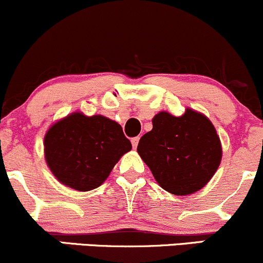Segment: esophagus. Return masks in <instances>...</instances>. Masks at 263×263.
Masks as SVG:
<instances>
[{
    "instance_id": "esophagus-1",
    "label": "esophagus",
    "mask_w": 263,
    "mask_h": 263,
    "mask_svg": "<svg viewBox=\"0 0 263 263\" xmlns=\"http://www.w3.org/2000/svg\"><path fill=\"white\" fill-rule=\"evenodd\" d=\"M139 141H140V137H134V139L131 140L132 146H134V148L137 147V145H139Z\"/></svg>"
}]
</instances>
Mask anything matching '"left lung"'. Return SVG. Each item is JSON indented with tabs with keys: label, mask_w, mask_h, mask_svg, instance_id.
<instances>
[{
	"label": "left lung",
	"mask_w": 263,
	"mask_h": 263,
	"mask_svg": "<svg viewBox=\"0 0 263 263\" xmlns=\"http://www.w3.org/2000/svg\"><path fill=\"white\" fill-rule=\"evenodd\" d=\"M137 153L161 188L187 196L213 178L222 150L210 119L187 108L181 117L168 112L154 117L153 129L140 139Z\"/></svg>",
	"instance_id": "obj_1"
}]
</instances>
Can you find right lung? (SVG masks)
I'll list each match as a JSON object with an SVG mask.
<instances>
[{
	"label": "right lung",
	"mask_w": 263,
	"mask_h": 263,
	"mask_svg": "<svg viewBox=\"0 0 263 263\" xmlns=\"http://www.w3.org/2000/svg\"><path fill=\"white\" fill-rule=\"evenodd\" d=\"M132 148L121 124L104 116L71 113L49 127L44 156L53 176L76 191L98 188Z\"/></svg>",
	"instance_id": "1"
}]
</instances>
